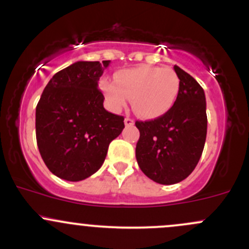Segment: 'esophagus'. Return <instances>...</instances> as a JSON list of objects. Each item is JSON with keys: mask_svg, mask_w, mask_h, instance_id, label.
Listing matches in <instances>:
<instances>
[{"mask_svg": "<svg viewBox=\"0 0 249 249\" xmlns=\"http://www.w3.org/2000/svg\"><path fill=\"white\" fill-rule=\"evenodd\" d=\"M124 123H125V125H126V126H132V125L135 124V122H133V119L129 118V117H126V118L124 119Z\"/></svg>", "mask_w": 249, "mask_h": 249, "instance_id": "1", "label": "esophagus"}]
</instances>
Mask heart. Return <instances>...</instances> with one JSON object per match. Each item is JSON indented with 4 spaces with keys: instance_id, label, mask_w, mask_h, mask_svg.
Instances as JSON below:
<instances>
[{
    "instance_id": "obj_1",
    "label": "heart",
    "mask_w": 249,
    "mask_h": 249,
    "mask_svg": "<svg viewBox=\"0 0 249 249\" xmlns=\"http://www.w3.org/2000/svg\"><path fill=\"white\" fill-rule=\"evenodd\" d=\"M181 80L173 68L138 66L119 71L116 81H100L107 105L118 112L129 98L135 113L144 119H156L173 108L179 93Z\"/></svg>"
}]
</instances>
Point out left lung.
Returning <instances> with one entry per match:
<instances>
[{"label": "left lung", "instance_id": "left-lung-1", "mask_svg": "<svg viewBox=\"0 0 249 249\" xmlns=\"http://www.w3.org/2000/svg\"><path fill=\"white\" fill-rule=\"evenodd\" d=\"M181 80L176 103L164 116L136 122V158L141 170L160 184L187 178L200 160L207 136L206 95L190 74L174 66Z\"/></svg>", "mask_w": 249, "mask_h": 249}]
</instances>
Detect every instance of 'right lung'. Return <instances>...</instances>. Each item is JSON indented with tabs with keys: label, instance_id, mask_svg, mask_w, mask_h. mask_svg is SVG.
<instances>
[{
	"label": "right lung",
	"instance_id": "add662e5",
	"mask_svg": "<svg viewBox=\"0 0 249 249\" xmlns=\"http://www.w3.org/2000/svg\"><path fill=\"white\" fill-rule=\"evenodd\" d=\"M110 60L78 61L55 73L36 106L37 147L52 174L71 182L97 173L124 117L104 108L98 81Z\"/></svg>",
	"mask_w": 249,
	"mask_h": 249
}]
</instances>
